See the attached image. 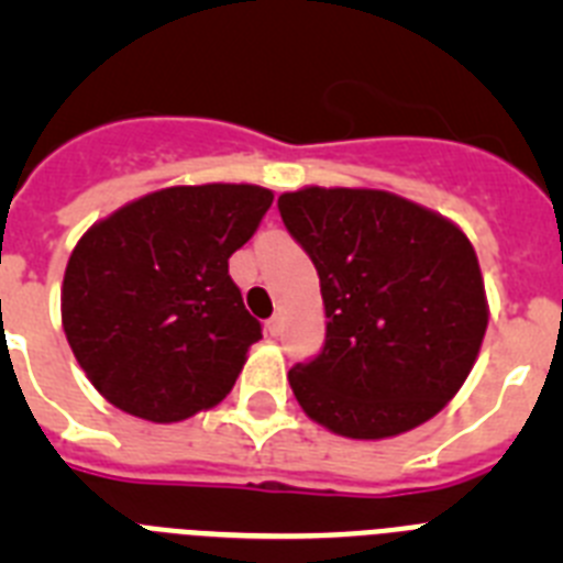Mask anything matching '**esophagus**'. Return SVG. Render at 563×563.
I'll return each instance as SVG.
<instances>
[{"instance_id": "obj_1", "label": "esophagus", "mask_w": 563, "mask_h": 563, "mask_svg": "<svg viewBox=\"0 0 563 563\" xmlns=\"http://www.w3.org/2000/svg\"><path fill=\"white\" fill-rule=\"evenodd\" d=\"M267 332H271V335H278V332H282V316H273L271 321H267Z\"/></svg>"}]
</instances>
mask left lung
<instances>
[{
    "label": "left lung",
    "mask_w": 563,
    "mask_h": 563,
    "mask_svg": "<svg viewBox=\"0 0 563 563\" xmlns=\"http://www.w3.org/2000/svg\"><path fill=\"white\" fill-rule=\"evenodd\" d=\"M282 222L318 271L324 346L290 369L301 409L352 440L431 420L456 395L487 330L485 285L465 233L369 188L278 197Z\"/></svg>",
    "instance_id": "obj_1"
}]
</instances>
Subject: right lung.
Wrapping results in <instances>:
<instances>
[{
	"label": "right lung",
	"mask_w": 563,
	"mask_h": 563,
	"mask_svg": "<svg viewBox=\"0 0 563 563\" xmlns=\"http://www.w3.org/2000/svg\"><path fill=\"white\" fill-rule=\"evenodd\" d=\"M273 194L174 186L89 228L67 262L62 321L73 355L112 406L152 422L211 409L233 389L262 324L228 258Z\"/></svg>",
	"instance_id": "obj_1"
}]
</instances>
